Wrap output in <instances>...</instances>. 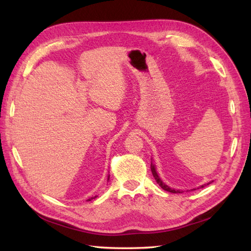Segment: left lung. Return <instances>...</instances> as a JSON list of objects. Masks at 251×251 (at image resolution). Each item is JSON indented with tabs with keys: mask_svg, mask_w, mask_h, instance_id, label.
<instances>
[{
	"mask_svg": "<svg viewBox=\"0 0 251 251\" xmlns=\"http://www.w3.org/2000/svg\"><path fill=\"white\" fill-rule=\"evenodd\" d=\"M151 172H152V175H153L154 179L156 180L157 184H158L159 186H161V188H162L163 190L167 191V192H170V193H182V191L172 189V188H170V186H168L166 183H164V182H163V180H162L161 178H159V176H158V174H157V172H156V167H155V164L153 163V158H151ZM211 182H214V181H209V182H208V183H206V184H202V185L199 186V188H197V189H200V188H204L205 185L210 184ZM193 190H196V189H193Z\"/></svg>",
	"mask_w": 251,
	"mask_h": 251,
	"instance_id": "obj_1",
	"label": "left lung"
}]
</instances>
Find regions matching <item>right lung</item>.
Wrapping results in <instances>:
<instances>
[{
	"label": "right lung",
	"instance_id": "obj_1",
	"mask_svg": "<svg viewBox=\"0 0 251 251\" xmlns=\"http://www.w3.org/2000/svg\"><path fill=\"white\" fill-rule=\"evenodd\" d=\"M110 180V175H108V181ZM96 197H97V195H95V196H93V197H90V199H88L87 200V201H92V200H94V199H96Z\"/></svg>",
	"mask_w": 251,
	"mask_h": 251
}]
</instances>
